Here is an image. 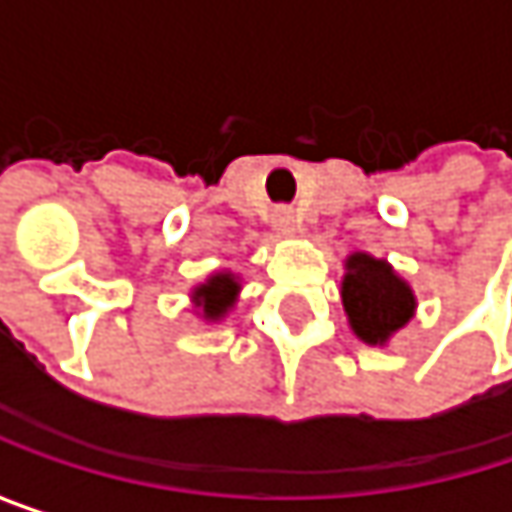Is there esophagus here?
<instances>
[{
    "mask_svg": "<svg viewBox=\"0 0 512 512\" xmlns=\"http://www.w3.org/2000/svg\"><path fill=\"white\" fill-rule=\"evenodd\" d=\"M272 228H275L278 234H293V231H296V216H293V210L278 207V210L272 213Z\"/></svg>",
    "mask_w": 512,
    "mask_h": 512,
    "instance_id": "34e87169",
    "label": "esophagus"
}]
</instances>
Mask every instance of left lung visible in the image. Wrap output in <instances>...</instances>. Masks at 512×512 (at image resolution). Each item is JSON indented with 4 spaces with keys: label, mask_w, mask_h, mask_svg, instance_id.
<instances>
[{
    "label": "left lung",
    "mask_w": 512,
    "mask_h": 512,
    "mask_svg": "<svg viewBox=\"0 0 512 512\" xmlns=\"http://www.w3.org/2000/svg\"><path fill=\"white\" fill-rule=\"evenodd\" d=\"M341 299L356 338L370 347H382L394 332H400L418 305L412 287L385 260L364 252L347 257Z\"/></svg>",
    "instance_id": "left-lung-1"
}]
</instances>
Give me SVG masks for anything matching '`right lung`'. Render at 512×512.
Wrapping results in <instances>:
<instances>
[{
	"label": "right lung",
	"mask_w": 512,
	"mask_h": 512,
	"mask_svg": "<svg viewBox=\"0 0 512 512\" xmlns=\"http://www.w3.org/2000/svg\"><path fill=\"white\" fill-rule=\"evenodd\" d=\"M237 293H240L237 275L234 272H216L192 290V302H195V308H201L204 320L213 323V320H222L234 308Z\"/></svg>",
	"instance_id": "add662e5"
}]
</instances>
